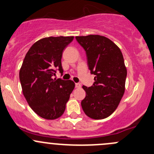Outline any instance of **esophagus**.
I'll return each instance as SVG.
<instances>
[{
    "mask_svg": "<svg viewBox=\"0 0 154 154\" xmlns=\"http://www.w3.org/2000/svg\"><path fill=\"white\" fill-rule=\"evenodd\" d=\"M75 87L77 88H81V84L80 83H75Z\"/></svg>",
    "mask_w": 154,
    "mask_h": 154,
    "instance_id": "obj_1",
    "label": "esophagus"
}]
</instances>
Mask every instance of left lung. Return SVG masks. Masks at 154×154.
<instances>
[{"label": "left lung", "mask_w": 154, "mask_h": 154, "mask_svg": "<svg viewBox=\"0 0 154 154\" xmlns=\"http://www.w3.org/2000/svg\"><path fill=\"white\" fill-rule=\"evenodd\" d=\"M76 40L85 49L89 70L95 75L93 85L82 86L86 93L81 102L82 110L91 119H105L116 109L125 93L127 69L123 55L104 36H77Z\"/></svg>", "instance_id": "left-lung-1"}]
</instances>
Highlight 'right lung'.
I'll return each instance as SVG.
<instances>
[{"label":"right lung","mask_w":154,"mask_h":154,"mask_svg":"<svg viewBox=\"0 0 154 154\" xmlns=\"http://www.w3.org/2000/svg\"><path fill=\"white\" fill-rule=\"evenodd\" d=\"M74 37H48L34 43L26 54L19 77L23 94L32 110L46 119L63 115L75 84L54 78L56 70L63 72V51Z\"/></svg>","instance_id":"1"}]
</instances>
